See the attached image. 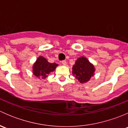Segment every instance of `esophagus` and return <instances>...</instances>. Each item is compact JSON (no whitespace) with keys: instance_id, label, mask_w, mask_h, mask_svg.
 Listing matches in <instances>:
<instances>
[{"instance_id":"obj_1","label":"esophagus","mask_w":128,"mask_h":128,"mask_svg":"<svg viewBox=\"0 0 128 128\" xmlns=\"http://www.w3.org/2000/svg\"><path fill=\"white\" fill-rule=\"evenodd\" d=\"M62 64H63V65H64V66H66V64H67V62H66V60H62Z\"/></svg>"}]
</instances>
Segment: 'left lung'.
I'll use <instances>...</instances> for the list:
<instances>
[{
    "instance_id": "8db88e82",
    "label": "left lung",
    "mask_w": 128,
    "mask_h": 128,
    "mask_svg": "<svg viewBox=\"0 0 128 128\" xmlns=\"http://www.w3.org/2000/svg\"><path fill=\"white\" fill-rule=\"evenodd\" d=\"M94 72L95 68L94 65L85 57L77 59L72 68V74L76 76V77L80 83L88 82L94 76Z\"/></svg>"
}]
</instances>
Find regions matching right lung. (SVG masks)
I'll use <instances>...</instances> for the list:
<instances>
[{"label":"right lung","mask_w":128,"mask_h":128,"mask_svg":"<svg viewBox=\"0 0 128 128\" xmlns=\"http://www.w3.org/2000/svg\"><path fill=\"white\" fill-rule=\"evenodd\" d=\"M58 66L56 63H50L46 58L40 56L33 65V74L36 77L45 78L50 72H53L56 69Z\"/></svg>","instance_id":"add662e5"}]
</instances>
